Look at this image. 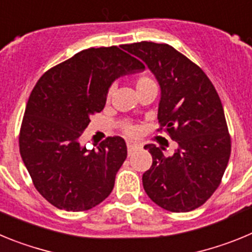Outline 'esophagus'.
Listing matches in <instances>:
<instances>
[{"label": "esophagus", "mask_w": 252, "mask_h": 252, "mask_svg": "<svg viewBox=\"0 0 252 252\" xmlns=\"http://www.w3.org/2000/svg\"><path fill=\"white\" fill-rule=\"evenodd\" d=\"M136 148H139V145L137 144H133V142H127V150H128V154L132 153L133 150Z\"/></svg>", "instance_id": "esophagus-1"}]
</instances>
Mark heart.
Instances as JSON below:
<instances>
[{
    "label": "heart",
    "instance_id": "b5f03b06",
    "mask_svg": "<svg viewBox=\"0 0 252 252\" xmlns=\"http://www.w3.org/2000/svg\"><path fill=\"white\" fill-rule=\"evenodd\" d=\"M153 84H155V83L151 81L150 78L140 77L139 79L136 81V91L141 90V88H144V87L153 86ZM125 132L127 133V135H130V136H135V135L137 133V128L135 127V126H131V125H128V126H126V127H125Z\"/></svg>",
    "mask_w": 252,
    "mask_h": 252
}]
</instances>
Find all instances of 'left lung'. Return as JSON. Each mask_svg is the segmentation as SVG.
Masks as SVG:
<instances>
[{
    "label": "left lung",
    "mask_w": 252,
    "mask_h": 252,
    "mask_svg": "<svg viewBox=\"0 0 252 252\" xmlns=\"http://www.w3.org/2000/svg\"><path fill=\"white\" fill-rule=\"evenodd\" d=\"M124 49L157 78L159 130L178 144L171 157L154 144L144 146L153 165L142 174V186L151 201L166 211H193L215 193L230 159L231 139L221 99L203 70L173 46L141 41Z\"/></svg>",
    "instance_id": "obj_1"
}]
</instances>
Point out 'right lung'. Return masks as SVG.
<instances>
[{"label":"right lung","mask_w":252,"mask_h":252,"mask_svg":"<svg viewBox=\"0 0 252 252\" xmlns=\"http://www.w3.org/2000/svg\"><path fill=\"white\" fill-rule=\"evenodd\" d=\"M141 62L117 46L82 50L37 81L26 104L20 154L37 192L68 212L87 211L112 192L127 157L122 137H107L97 149L79 137L101 112L117 78L141 72Z\"/></svg>","instance_id":"right-lung-1"}]
</instances>
